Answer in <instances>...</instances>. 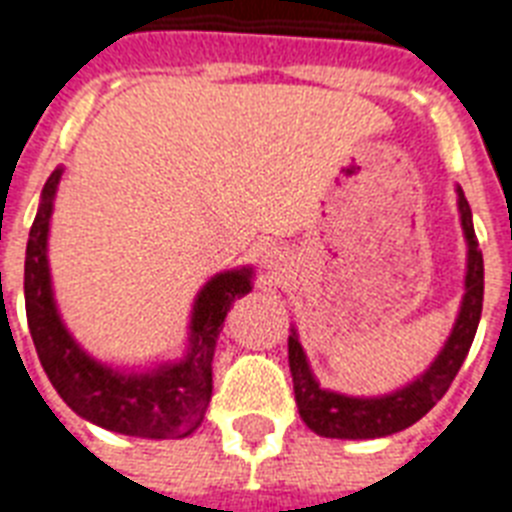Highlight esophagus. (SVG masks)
<instances>
[{"instance_id": "obj_1", "label": "esophagus", "mask_w": 512, "mask_h": 512, "mask_svg": "<svg viewBox=\"0 0 512 512\" xmlns=\"http://www.w3.org/2000/svg\"><path fill=\"white\" fill-rule=\"evenodd\" d=\"M263 265H265V271H268V276H276V273H281L284 257H281L276 249H271V252H265L263 255Z\"/></svg>"}]
</instances>
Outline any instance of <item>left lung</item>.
Segmentation results:
<instances>
[{"mask_svg":"<svg viewBox=\"0 0 512 512\" xmlns=\"http://www.w3.org/2000/svg\"><path fill=\"white\" fill-rule=\"evenodd\" d=\"M457 209L465 244H468V263H465V292H462L460 311L438 356L430 361L425 372L409 380L401 388L380 393V396H348L340 390L321 388L316 380L308 356H305L300 335L292 327L289 332V372L295 385V401L300 417L313 433L324 438H385L401 433L436 406L444 398L452 380L460 372L462 361L468 356L473 337H476L481 308H484V255L478 249L476 231H473V212L465 193L457 185Z\"/></svg>","mask_w":512,"mask_h":512,"instance_id":"obj_1","label":"left lung"}]
</instances>
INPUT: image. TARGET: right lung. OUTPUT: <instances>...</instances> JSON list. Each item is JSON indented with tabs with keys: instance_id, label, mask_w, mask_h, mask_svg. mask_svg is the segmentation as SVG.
<instances>
[{
	"instance_id": "add662e5",
	"label": "right lung",
	"mask_w": 512,
	"mask_h": 512,
	"mask_svg": "<svg viewBox=\"0 0 512 512\" xmlns=\"http://www.w3.org/2000/svg\"><path fill=\"white\" fill-rule=\"evenodd\" d=\"M63 167L47 177L28 233L26 295L28 329L58 396L92 425L135 438H185L199 428L212 398V358L225 313L236 297L252 292V265L215 273L196 292L183 353L148 366H116L90 356L58 311L52 289L50 223Z\"/></svg>"
}]
</instances>
